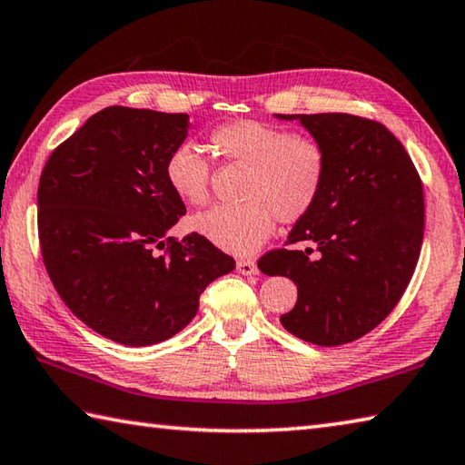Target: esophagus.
Instances as JSON below:
<instances>
[{
  "label": "esophagus",
  "mask_w": 465,
  "mask_h": 465,
  "mask_svg": "<svg viewBox=\"0 0 465 465\" xmlns=\"http://www.w3.org/2000/svg\"><path fill=\"white\" fill-rule=\"evenodd\" d=\"M238 272L243 276L258 274V266L254 260H238Z\"/></svg>",
  "instance_id": "obj_1"
}]
</instances>
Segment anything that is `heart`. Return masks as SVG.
I'll return each mask as SVG.
<instances>
[{"instance_id": "b5f03b06", "label": "heart", "mask_w": 465, "mask_h": 465, "mask_svg": "<svg viewBox=\"0 0 465 465\" xmlns=\"http://www.w3.org/2000/svg\"><path fill=\"white\" fill-rule=\"evenodd\" d=\"M219 154L248 166L243 203L215 205L193 219V227L233 254H252L274 232L276 217L297 222L317 203L327 160L317 140L256 120L230 122L211 132ZM168 187L184 203L209 199V164L195 144L181 142L164 163Z\"/></svg>"}]
</instances>
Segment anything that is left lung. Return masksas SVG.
<instances>
[{"mask_svg":"<svg viewBox=\"0 0 465 465\" xmlns=\"http://www.w3.org/2000/svg\"><path fill=\"white\" fill-rule=\"evenodd\" d=\"M299 120L325 152L317 203L289 233V248L258 260L268 276L297 284V305L281 315L294 337L341 345L382 323L407 291L423 243V184L407 150L382 124L350 114Z\"/></svg>","mask_w":465,"mask_h":465,"instance_id":"obj_1","label":"left lung"}]
</instances>
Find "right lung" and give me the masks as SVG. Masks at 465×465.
<instances>
[{
  "label": "right lung",
  "instance_id": "add662e5",
  "mask_svg": "<svg viewBox=\"0 0 465 465\" xmlns=\"http://www.w3.org/2000/svg\"><path fill=\"white\" fill-rule=\"evenodd\" d=\"M189 128L187 114L105 107L42 171L46 272L73 315L115 343L142 348L176 335L197 315L205 286L235 268L203 235L168 238L187 209L164 163Z\"/></svg>",
  "mask_w": 465,
  "mask_h": 465
}]
</instances>
